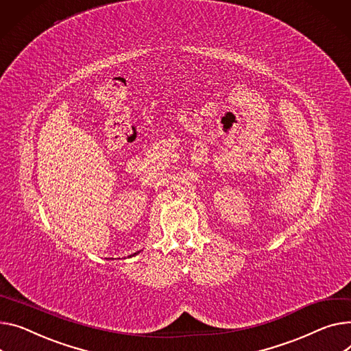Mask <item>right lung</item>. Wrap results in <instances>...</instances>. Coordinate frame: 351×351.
Returning <instances> with one entry per match:
<instances>
[{"mask_svg": "<svg viewBox=\"0 0 351 351\" xmlns=\"http://www.w3.org/2000/svg\"><path fill=\"white\" fill-rule=\"evenodd\" d=\"M138 252H139V251H138ZM138 252H134V254H132V255H130V256H134V255H136Z\"/></svg>", "mask_w": 351, "mask_h": 351, "instance_id": "add662e5", "label": "right lung"}]
</instances>
